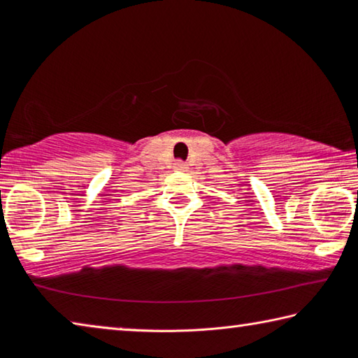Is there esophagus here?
I'll list each match as a JSON object with an SVG mask.
<instances>
[{
	"label": "esophagus",
	"instance_id": "1",
	"mask_svg": "<svg viewBox=\"0 0 358 358\" xmlns=\"http://www.w3.org/2000/svg\"><path fill=\"white\" fill-rule=\"evenodd\" d=\"M173 166H175V171H180V172H185L186 169H187L185 161H177Z\"/></svg>",
	"mask_w": 358,
	"mask_h": 358
}]
</instances>
